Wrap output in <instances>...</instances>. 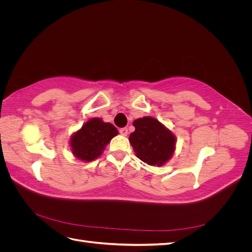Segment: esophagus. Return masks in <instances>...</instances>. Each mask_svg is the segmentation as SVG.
I'll use <instances>...</instances> for the list:
<instances>
[{"label": "esophagus", "mask_w": 252, "mask_h": 252, "mask_svg": "<svg viewBox=\"0 0 252 252\" xmlns=\"http://www.w3.org/2000/svg\"><path fill=\"white\" fill-rule=\"evenodd\" d=\"M120 133H121L122 135L126 136V135L128 134V129H127V128H121V129H120Z\"/></svg>", "instance_id": "34e87169"}]
</instances>
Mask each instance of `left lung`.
<instances>
[{
    "label": "left lung",
    "instance_id": "left-lung-1",
    "mask_svg": "<svg viewBox=\"0 0 252 252\" xmlns=\"http://www.w3.org/2000/svg\"><path fill=\"white\" fill-rule=\"evenodd\" d=\"M133 126L135 130L129 135V142L135 156L151 166L164 165L174 152V134L151 117L135 120Z\"/></svg>",
    "mask_w": 252,
    "mask_h": 252
}]
</instances>
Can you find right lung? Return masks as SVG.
Masks as SVG:
<instances>
[{"mask_svg": "<svg viewBox=\"0 0 252 252\" xmlns=\"http://www.w3.org/2000/svg\"><path fill=\"white\" fill-rule=\"evenodd\" d=\"M118 133V129L112 124L105 123L98 118L91 119L70 138L72 154L82 161H94Z\"/></svg>", "mask_w": 252, "mask_h": 252, "instance_id": "obj_1", "label": "right lung"}]
</instances>
